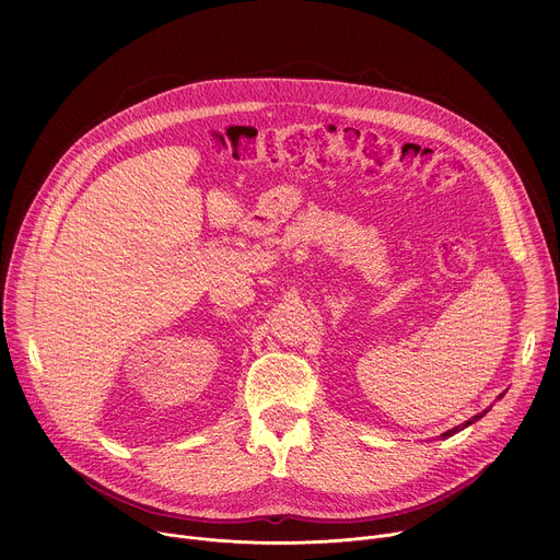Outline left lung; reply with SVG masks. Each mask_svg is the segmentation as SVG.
I'll list each match as a JSON object with an SVG mask.
<instances>
[{
    "mask_svg": "<svg viewBox=\"0 0 560 560\" xmlns=\"http://www.w3.org/2000/svg\"><path fill=\"white\" fill-rule=\"evenodd\" d=\"M486 415H488V410H486V412H481V415H476V417H471L469 421H465V423H460V425H456V428H452V430H447V432H445V434H441V436H443V439H445V436H452V434H456L458 430H465L467 425H471L474 421H478V419H481V417H486Z\"/></svg>",
    "mask_w": 560,
    "mask_h": 560,
    "instance_id": "1",
    "label": "left lung"
}]
</instances>
